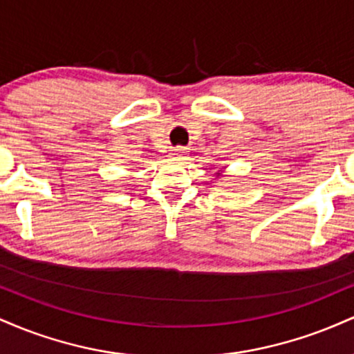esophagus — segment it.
Returning a JSON list of instances; mask_svg holds the SVG:
<instances>
[{
	"label": "esophagus",
	"mask_w": 354,
	"mask_h": 354,
	"mask_svg": "<svg viewBox=\"0 0 354 354\" xmlns=\"http://www.w3.org/2000/svg\"><path fill=\"white\" fill-rule=\"evenodd\" d=\"M183 156H185V149L183 148L171 149V158H174V160H181Z\"/></svg>",
	"instance_id": "obj_1"
}]
</instances>
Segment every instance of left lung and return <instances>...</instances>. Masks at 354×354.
<instances>
[{
  "mask_svg": "<svg viewBox=\"0 0 354 354\" xmlns=\"http://www.w3.org/2000/svg\"><path fill=\"white\" fill-rule=\"evenodd\" d=\"M223 176V171H221V169H219V171L216 173V178H221Z\"/></svg>",
  "mask_w": 354,
  "mask_h": 354,
  "instance_id": "left-lung-1",
  "label": "left lung"
}]
</instances>
